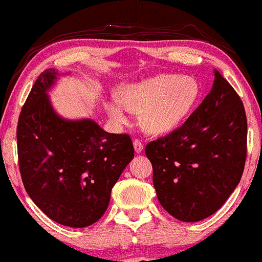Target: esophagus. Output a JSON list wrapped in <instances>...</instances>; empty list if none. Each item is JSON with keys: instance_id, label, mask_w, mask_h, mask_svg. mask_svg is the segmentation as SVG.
Masks as SVG:
<instances>
[{"instance_id": "34e87169", "label": "esophagus", "mask_w": 262, "mask_h": 262, "mask_svg": "<svg viewBox=\"0 0 262 262\" xmlns=\"http://www.w3.org/2000/svg\"><path fill=\"white\" fill-rule=\"evenodd\" d=\"M133 145H134V149H136V151L138 154L139 153H142L143 151V149H144V145H143V143L140 142L139 139H134V142H133Z\"/></svg>"}]
</instances>
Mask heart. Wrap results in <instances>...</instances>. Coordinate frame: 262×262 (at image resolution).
Instances as JSON below:
<instances>
[{"instance_id": "obj_1", "label": "heart", "mask_w": 262, "mask_h": 262, "mask_svg": "<svg viewBox=\"0 0 262 262\" xmlns=\"http://www.w3.org/2000/svg\"><path fill=\"white\" fill-rule=\"evenodd\" d=\"M120 104L108 102V116L126 122L125 111L139 113V124L146 133L162 136L174 132L188 119L200 97L199 83L190 76L158 74L118 89Z\"/></svg>"}]
</instances>
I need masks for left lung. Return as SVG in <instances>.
<instances>
[{"label":"left lung","instance_id":"left-lung-1","mask_svg":"<svg viewBox=\"0 0 262 262\" xmlns=\"http://www.w3.org/2000/svg\"><path fill=\"white\" fill-rule=\"evenodd\" d=\"M246 138L243 102L214 70L210 93L186 122L145 146L160 205L184 223L216 212L243 177Z\"/></svg>","mask_w":262,"mask_h":262}]
</instances>
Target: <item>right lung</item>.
Returning <instances> with one entry per match:
<instances>
[{"label": "right lung", "instance_id": "add662e5", "mask_svg": "<svg viewBox=\"0 0 262 262\" xmlns=\"http://www.w3.org/2000/svg\"><path fill=\"white\" fill-rule=\"evenodd\" d=\"M63 76L54 68L39 74L17 125V150L25 189L50 219L70 228L98 221L111 192L134 158L130 137L111 134L91 118L67 119L48 92Z\"/></svg>", "mask_w": 262, "mask_h": 262}]
</instances>
